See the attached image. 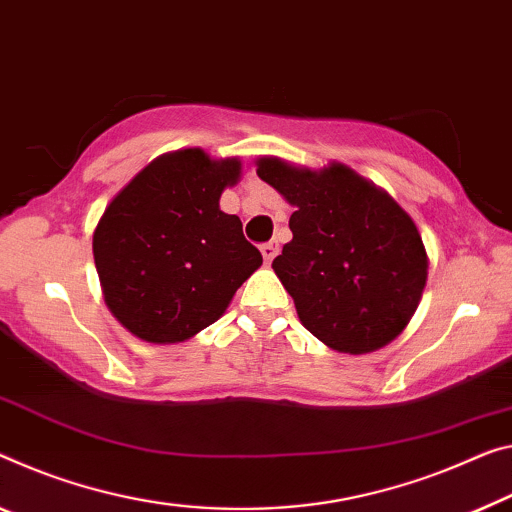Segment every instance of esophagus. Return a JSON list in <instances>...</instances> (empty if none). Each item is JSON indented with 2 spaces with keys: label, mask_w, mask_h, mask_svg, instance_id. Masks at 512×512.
<instances>
[{
  "label": "esophagus",
  "mask_w": 512,
  "mask_h": 512,
  "mask_svg": "<svg viewBox=\"0 0 512 512\" xmlns=\"http://www.w3.org/2000/svg\"><path fill=\"white\" fill-rule=\"evenodd\" d=\"M261 254H263V258H265V263H272V258L279 254V245L274 240H270V242H265V245H261Z\"/></svg>",
  "instance_id": "1"
}]
</instances>
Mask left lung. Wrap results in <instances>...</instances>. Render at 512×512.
I'll return each instance as SVG.
<instances>
[{"instance_id": "1", "label": "left lung", "mask_w": 512, "mask_h": 512, "mask_svg": "<svg viewBox=\"0 0 512 512\" xmlns=\"http://www.w3.org/2000/svg\"><path fill=\"white\" fill-rule=\"evenodd\" d=\"M256 174L290 206L293 240L272 261L309 332L336 352L366 355L410 325L428 281L414 219L355 169L318 171L263 155Z\"/></svg>"}]
</instances>
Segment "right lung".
Here are the masks:
<instances>
[{
	"instance_id": "add662e5",
	"label": "right lung",
	"mask_w": 512,
	"mask_h": 512,
	"mask_svg": "<svg viewBox=\"0 0 512 512\" xmlns=\"http://www.w3.org/2000/svg\"><path fill=\"white\" fill-rule=\"evenodd\" d=\"M240 157L180 148L148 162L107 203L93 258L112 316L146 343H180L224 316L263 256L219 199Z\"/></svg>"
}]
</instances>
